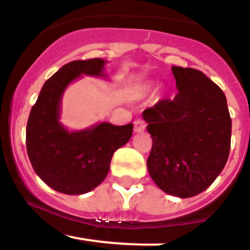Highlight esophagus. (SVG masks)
Here are the masks:
<instances>
[{
    "label": "esophagus",
    "mask_w": 250,
    "mask_h": 250,
    "mask_svg": "<svg viewBox=\"0 0 250 250\" xmlns=\"http://www.w3.org/2000/svg\"><path fill=\"white\" fill-rule=\"evenodd\" d=\"M146 130V123L143 119H137L135 122V132H143Z\"/></svg>",
    "instance_id": "esophagus-1"
}]
</instances>
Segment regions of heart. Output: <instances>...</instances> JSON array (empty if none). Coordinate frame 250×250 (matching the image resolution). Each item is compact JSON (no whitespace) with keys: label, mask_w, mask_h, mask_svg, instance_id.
Returning <instances> with one entry per match:
<instances>
[{"label":"heart","mask_w":250,"mask_h":250,"mask_svg":"<svg viewBox=\"0 0 250 250\" xmlns=\"http://www.w3.org/2000/svg\"><path fill=\"white\" fill-rule=\"evenodd\" d=\"M151 89V84L149 83H141V84H135L132 87H131V92L136 96H141V95H144L146 92H148L149 90Z\"/></svg>","instance_id":"obj_1"}]
</instances>
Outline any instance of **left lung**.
Segmentation results:
<instances>
[{"label": "left lung", "mask_w": 250, "mask_h": 250, "mask_svg": "<svg viewBox=\"0 0 250 250\" xmlns=\"http://www.w3.org/2000/svg\"><path fill=\"white\" fill-rule=\"evenodd\" d=\"M178 94L143 112L153 140L149 174L165 192L181 199L207 189L223 171L231 144L225 94L201 71L172 67Z\"/></svg>", "instance_id": "obj_1"}]
</instances>
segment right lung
Returning a JSON list of instances; mask_svg holds the SVG:
<instances>
[{
	"label": "right lung",
	"mask_w": 250,
	"mask_h": 250,
	"mask_svg": "<svg viewBox=\"0 0 250 250\" xmlns=\"http://www.w3.org/2000/svg\"><path fill=\"white\" fill-rule=\"evenodd\" d=\"M102 59L76 60L50 77L31 109L26 126L27 155L33 169L51 189L66 195L91 191L106 178L112 156L132 136L133 124L101 123L69 132L59 122L63 91L86 76L104 77Z\"/></svg>",
	"instance_id": "right-lung-1"
}]
</instances>
